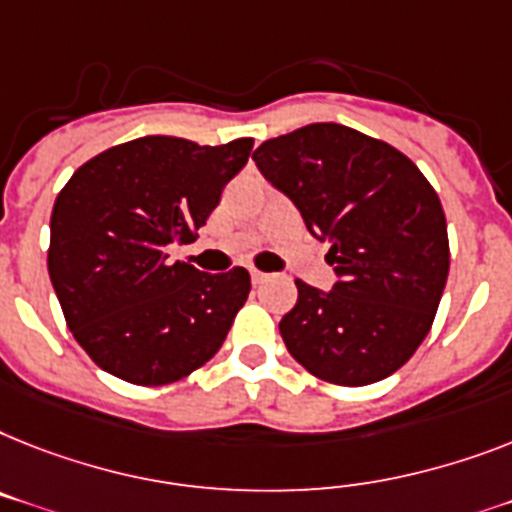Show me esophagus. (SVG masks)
Listing matches in <instances>:
<instances>
[{
  "instance_id": "34e87169",
  "label": "esophagus",
  "mask_w": 512,
  "mask_h": 512,
  "mask_svg": "<svg viewBox=\"0 0 512 512\" xmlns=\"http://www.w3.org/2000/svg\"><path fill=\"white\" fill-rule=\"evenodd\" d=\"M251 280H253V285H261V282L269 280V274L259 272V269H251Z\"/></svg>"
}]
</instances>
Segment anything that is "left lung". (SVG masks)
Instances as JSON below:
<instances>
[{
	"label": "left lung",
	"instance_id": "left-lung-1",
	"mask_svg": "<svg viewBox=\"0 0 512 512\" xmlns=\"http://www.w3.org/2000/svg\"><path fill=\"white\" fill-rule=\"evenodd\" d=\"M253 162L327 240L337 274L329 293L295 280L280 322L290 356L342 387L395 374L429 335L450 272L437 190L395 146L337 122L269 138Z\"/></svg>",
	"mask_w": 512,
	"mask_h": 512
}]
</instances>
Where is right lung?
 I'll use <instances>...</instances> for the list:
<instances>
[{
    "label": "right lung",
    "instance_id": "1",
    "mask_svg": "<svg viewBox=\"0 0 512 512\" xmlns=\"http://www.w3.org/2000/svg\"><path fill=\"white\" fill-rule=\"evenodd\" d=\"M251 149L253 138L146 135L88 159L59 190L46 264L67 327L99 369L159 387L222 348L251 274L198 272L167 248L196 238Z\"/></svg>",
    "mask_w": 512,
    "mask_h": 512
}]
</instances>
